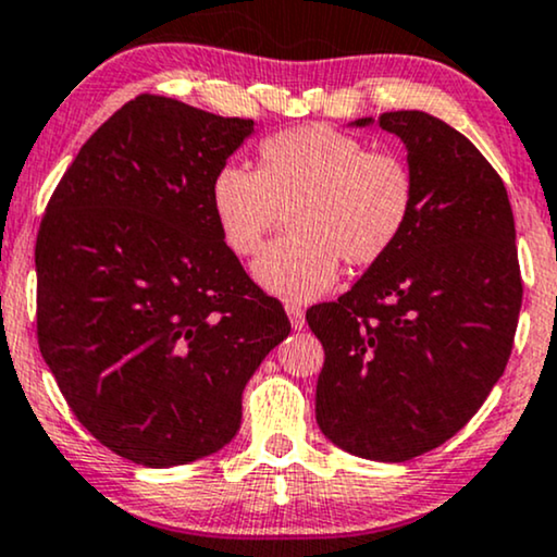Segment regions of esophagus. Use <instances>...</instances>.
Listing matches in <instances>:
<instances>
[{
  "mask_svg": "<svg viewBox=\"0 0 557 557\" xmlns=\"http://www.w3.org/2000/svg\"><path fill=\"white\" fill-rule=\"evenodd\" d=\"M285 311H287V317H290L293 330H304V324H306V311H304V306L296 304V300H287Z\"/></svg>",
  "mask_w": 557,
  "mask_h": 557,
  "instance_id": "esophagus-1",
  "label": "esophagus"
}]
</instances>
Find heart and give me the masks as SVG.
Wrapping results in <instances>:
<instances>
[{
    "instance_id": "obj_1",
    "label": "heart",
    "mask_w": 557,
    "mask_h": 557,
    "mask_svg": "<svg viewBox=\"0 0 557 557\" xmlns=\"http://www.w3.org/2000/svg\"><path fill=\"white\" fill-rule=\"evenodd\" d=\"M417 203L408 162L330 125L274 133L259 146V170L225 164L212 181L222 238L253 257L287 209L293 233L257 261L259 283L287 298H314L335 283L341 261L372 267L403 238Z\"/></svg>"
}]
</instances>
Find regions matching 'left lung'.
I'll return each mask as SVG.
<instances>
[{
    "mask_svg": "<svg viewBox=\"0 0 557 557\" xmlns=\"http://www.w3.org/2000/svg\"><path fill=\"white\" fill-rule=\"evenodd\" d=\"M376 123L408 149L411 222L306 322L324 348L319 430L354 456L400 463L450 440L487 400L513 350L523 285L508 190L476 146L426 112Z\"/></svg>",
    "mask_w": 557,
    "mask_h": 557,
    "instance_id": "left-lung-1",
    "label": "left lung"
}]
</instances>
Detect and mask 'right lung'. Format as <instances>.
<instances>
[{
  "label": "right lung",
  "mask_w": 557,
  "mask_h": 557,
  "mask_svg": "<svg viewBox=\"0 0 557 557\" xmlns=\"http://www.w3.org/2000/svg\"><path fill=\"white\" fill-rule=\"evenodd\" d=\"M253 120L140 94L81 146L36 238V335L70 411L112 453L212 456L290 332L222 238L212 181Z\"/></svg>",
  "instance_id": "1"
}]
</instances>
